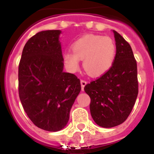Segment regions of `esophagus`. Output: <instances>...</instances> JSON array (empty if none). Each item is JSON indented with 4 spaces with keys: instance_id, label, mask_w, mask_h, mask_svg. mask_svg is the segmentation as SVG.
I'll use <instances>...</instances> for the list:
<instances>
[{
    "instance_id": "obj_1",
    "label": "esophagus",
    "mask_w": 154,
    "mask_h": 154,
    "mask_svg": "<svg viewBox=\"0 0 154 154\" xmlns=\"http://www.w3.org/2000/svg\"><path fill=\"white\" fill-rule=\"evenodd\" d=\"M80 84H81L82 90H83V89H84V88H85V85H87V81H86V80H85V79H81V80H80Z\"/></svg>"
}]
</instances>
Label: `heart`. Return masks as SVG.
<instances>
[{"instance_id":"obj_1","label":"heart","mask_w":154,"mask_h":154,"mask_svg":"<svg viewBox=\"0 0 154 154\" xmlns=\"http://www.w3.org/2000/svg\"><path fill=\"white\" fill-rule=\"evenodd\" d=\"M73 52L64 54V60L70 70L79 68V60H84V68L88 75L98 77L106 74L115 61L116 48L112 39L102 35L87 34L72 45Z\"/></svg>"}]
</instances>
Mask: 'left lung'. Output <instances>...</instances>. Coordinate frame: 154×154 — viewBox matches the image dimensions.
<instances>
[{
    "instance_id": "8db88e82",
    "label": "left lung",
    "mask_w": 154,
    "mask_h": 154,
    "mask_svg": "<svg viewBox=\"0 0 154 154\" xmlns=\"http://www.w3.org/2000/svg\"><path fill=\"white\" fill-rule=\"evenodd\" d=\"M115 61L112 68L85 86L90 97V112L99 126H116L127 119L139 91L137 63L131 45L116 31Z\"/></svg>"
}]
</instances>
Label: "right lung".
Here are the masks:
<instances>
[{"mask_svg":"<svg viewBox=\"0 0 154 154\" xmlns=\"http://www.w3.org/2000/svg\"><path fill=\"white\" fill-rule=\"evenodd\" d=\"M60 30L42 31L30 38L19 64V96L36 126L58 131L69 121V112L81 90L79 79L63 71Z\"/></svg>","mask_w":154,"mask_h":154,"instance_id":"add662e5","label":"right lung"}]
</instances>
